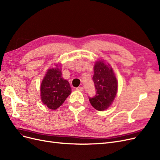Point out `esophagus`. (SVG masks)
Here are the masks:
<instances>
[{"instance_id":"obj_1","label":"esophagus","mask_w":160,"mask_h":160,"mask_svg":"<svg viewBox=\"0 0 160 160\" xmlns=\"http://www.w3.org/2000/svg\"><path fill=\"white\" fill-rule=\"evenodd\" d=\"M76 89L77 91H83V87H79V88H77Z\"/></svg>"}]
</instances>
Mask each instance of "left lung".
I'll use <instances>...</instances> for the list:
<instances>
[{"label":"left lung","instance_id":"1","mask_svg":"<svg viewBox=\"0 0 160 160\" xmlns=\"http://www.w3.org/2000/svg\"><path fill=\"white\" fill-rule=\"evenodd\" d=\"M93 81L96 94L89 98L90 103L95 109L104 111L113 103L118 91V83L110 65L101 60L96 61Z\"/></svg>","mask_w":160,"mask_h":160}]
</instances>
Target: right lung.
<instances>
[{
	"instance_id": "obj_1",
	"label": "right lung",
	"mask_w": 160,
	"mask_h": 160,
	"mask_svg": "<svg viewBox=\"0 0 160 160\" xmlns=\"http://www.w3.org/2000/svg\"><path fill=\"white\" fill-rule=\"evenodd\" d=\"M71 93L69 83L62 78L59 67L48 69L41 85V98L43 104L50 109H56L64 103Z\"/></svg>"
}]
</instances>
